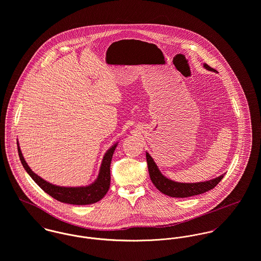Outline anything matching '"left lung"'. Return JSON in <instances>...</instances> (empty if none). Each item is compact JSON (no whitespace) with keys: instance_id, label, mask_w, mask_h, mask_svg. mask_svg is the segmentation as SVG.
I'll return each instance as SVG.
<instances>
[{"instance_id":"obj_1","label":"left lung","mask_w":261,"mask_h":261,"mask_svg":"<svg viewBox=\"0 0 261 261\" xmlns=\"http://www.w3.org/2000/svg\"><path fill=\"white\" fill-rule=\"evenodd\" d=\"M204 68L206 70L216 72L215 69L211 68L207 64H203ZM146 159H147V165H148V171L150 175V179L152 183L155 185V187L165 195H168L170 197L176 198H185L190 197L198 194H202L206 191H209L213 189L223 178L224 174L220 175L219 177H216L209 181L204 182H197V183H180L173 180H170L166 178L163 174L160 172L158 169L156 163L154 162L153 158L149 155V153H146Z\"/></svg>"}]
</instances>
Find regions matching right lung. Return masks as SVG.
<instances>
[{"instance_id":"right-lung-1","label":"right lung","mask_w":261,"mask_h":261,"mask_svg":"<svg viewBox=\"0 0 261 261\" xmlns=\"http://www.w3.org/2000/svg\"><path fill=\"white\" fill-rule=\"evenodd\" d=\"M18 145V152H19V157L22 162L23 167L32 177V179L50 196L55 198L60 202L68 203V204H73V205H87V204H93V203L98 202L101 200L107 193L110 187V180H111V175H110V164L111 160L113 157V153L116 149V144L113 145L106 154L103 157L102 164L100 167V171L98 178L96 179L95 182L88 186H82V187H64V186H57L54 185L37 174L34 173L32 169L30 168L25 161L22 151L20 149L19 143Z\"/></svg>"}]
</instances>
